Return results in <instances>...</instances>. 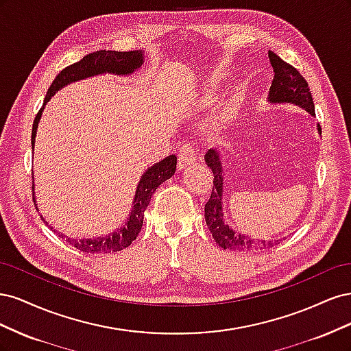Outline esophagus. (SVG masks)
Returning a JSON list of instances; mask_svg holds the SVG:
<instances>
[{
	"label": "esophagus",
	"instance_id": "obj_1",
	"mask_svg": "<svg viewBox=\"0 0 351 351\" xmlns=\"http://www.w3.org/2000/svg\"><path fill=\"white\" fill-rule=\"evenodd\" d=\"M196 159V149L192 143H186L178 149V168L183 169L187 165L193 164Z\"/></svg>",
	"mask_w": 351,
	"mask_h": 351
}]
</instances>
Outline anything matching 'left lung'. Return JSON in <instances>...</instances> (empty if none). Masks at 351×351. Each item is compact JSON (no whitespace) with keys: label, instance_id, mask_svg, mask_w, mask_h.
Instances as JSON below:
<instances>
[{"label":"left lung","instance_id":"8db88e82","mask_svg":"<svg viewBox=\"0 0 351 351\" xmlns=\"http://www.w3.org/2000/svg\"><path fill=\"white\" fill-rule=\"evenodd\" d=\"M271 66L274 69V79L268 93V101L271 104H293L306 110L311 115H315V105L309 84L304 80L302 74L297 71L289 62L282 61L275 52L268 51ZM317 130L321 132V125L317 124ZM205 162L214 173V186H212L210 197L205 205V219L212 237L222 249H230L236 252H256L262 249H269L274 244L281 240H253L249 236H244L230 228L224 222L222 214V165L219 161V154L217 149H209L205 155Z\"/></svg>","mask_w":351,"mask_h":351}]
</instances>
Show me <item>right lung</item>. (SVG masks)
<instances>
[{"instance_id":"add662e5","label":"right lung","mask_w":351,"mask_h":351,"mask_svg":"<svg viewBox=\"0 0 351 351\" xmlns=\"http://www.w3.org/2000/svg\"><path fill=\"white\" fill-rule=\"evenodd\" d=\"M142 64H143V51L141 49L127 51V52L99 49L97 52H92V54L84 56L80 61L74 62V64L62 69L49 86L44 105H42V108L35 117L34 129H32V149H34L35 146L38 123L40 120L42 111H44L47 102L51 99V97H54L56 92H58L61 88L67 86V84L73 82L88 79L92 76H98V74H104V73L127 76V74H132L133 71H136ZM176 168H177V156L169 155L164 158L162 161H159L146 169L141 178L139 184H137L136 195L133 199V208L129 215V219L124 222V226L120 230H117L105 237H95V239H70L58 232L60 237L64 239L69 244H71L73 247H76L84 253L105 254V253H114V252L129 247L130 244L136 240V237L139 236L142 224H143V214L147 205H149L151 197L155 193V190L158 189L159 184H162L165 180L174 176ZM32 189H35V186ZM34 200H35V196H34ZM44 222L47 221L44 219ZM54 232L57 231L54 230Z\"/></svg>"}]
</instances>
